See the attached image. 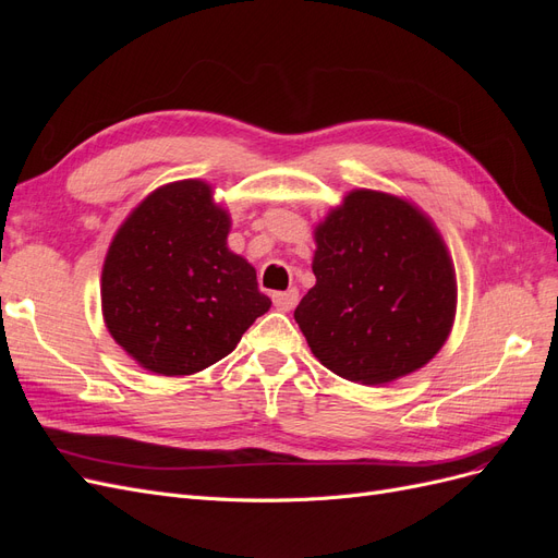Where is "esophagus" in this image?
<instances>
[{"mask_svg":"<svg viewBox=\"0 0 558 558\" xmlns=\"http://www.w3.org/2000/svg\"><path fill=\"white\" fill-rule=\"evenodd\" d=\"M272 300H275V307H277L279 312H291V310L298 305L300 293H298V289H289V291L275 293Z\"/></svg>","mask_w":558,"mask_h":558,"instance_id":"34e87169","label":"esophagus"}]
</instances>
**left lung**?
<instances>
[{"mask_svg": "<svg viewBox=\"0 0 558 558\" xmlns=\"http://www.w3.org/2000/svg\"><path fill=\"white\" fill-rule=\"evenodd\" d=\"M314 289L295 320L314 356L356 384H386L424 367L456 314L449 251L408 199L351 191L314 230Z\"/></svg>", "mask_w": 558, "mask_h": 558, "instance_id": "obj_1", "label": "left lung"}]
</instances>
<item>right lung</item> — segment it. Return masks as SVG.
<instances>
[{"label":"right lung","instance_id":"add662e5","mask_svg":"<svg viewBox=\"0 0 558 558\" xmlns=\"http://www.w3.org/2000/svg\"><path fill=\"white\" fill-rule=\"evenodd\" d=\"M228 232V211L197 179L162 185L118 228L102 269L105 324L150 373L214 365L272 305Z\"/></svg>","mask_w":558,"mask_h":558}]
</instances>
